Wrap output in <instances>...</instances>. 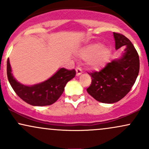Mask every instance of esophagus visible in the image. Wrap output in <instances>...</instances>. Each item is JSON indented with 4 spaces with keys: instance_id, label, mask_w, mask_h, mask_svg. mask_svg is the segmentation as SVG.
Listing matches in <instances>:
<instances>
[{
    "instance_id": "obj_1",
    "label": "esophagus",
    "mask_w": 149,
    "mask_h": 149,
    "mask_svg": "<svg viewBox=\"0 0 149 149\" xmlns=\"http://www.w3.org/2000/svg\"><path fill=\"white\" fill-rule=\"evenodd\" d=\"M76 76H79L80 75L82 74L83 71H82V69H80V67H77L76 69Z\"/></svg>"
}]
</instances>
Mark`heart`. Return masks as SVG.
Returning <instances> with one entry per match:
<instances>
[{"label":"heart","instance_id":"1","mask_svg":"<svg viewBox=\"0 0 149 149\" xmlns=\"http://www.w3.org/2000/svg\"><path fill=\"white\" fill-rule=\"evenodd\" d=\"M78 55L86 60V64L89 69L98 71L106 66L111 55L109 47L102 46L100 43H93L82 48Z\"/></svg>","mask_w":149,"mask_h":149}]
</instances>
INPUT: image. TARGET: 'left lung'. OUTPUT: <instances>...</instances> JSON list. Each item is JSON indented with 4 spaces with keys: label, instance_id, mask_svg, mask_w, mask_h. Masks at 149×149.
<instances>
[{
    "label": "left lung",
    "instance_id": "obj_1",
    "mask_svg": "<svg viewBox=\"0 0 149 149\" xmlns=\"http://www.w3.org/2000/svg\"><path fill=\"white\" fill-rule=\"evenodd\" d=\"M116 49L125 46L120 57L108 63L99 72L90 73L92 83L87 92L98 102L113 104L130 91L139 71V58L130 40L122 34L113 33Z\"/></svg>",
    "mask_w": 149,
    "mask_h": 149
}]
</instances>
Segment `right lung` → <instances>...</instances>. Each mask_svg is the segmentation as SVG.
Returning <instances> with one entry per match:
<instances>
[{
	"instance_id": "add662e5",
	"label": "right lung",
	"mask_w": 149,
	"mask_h": 149,
	"mask_svg": "<svg viewBox=\"0 0 149 149\" xmlns=\"http://www.w3.org/2000/svg\"><path fill=\"white\" fill-rule=\"evenodd\" d=\"M7 75L10 85L22 100L30 105L43 107L54 104L60 97L66 83L76 76V71L61 68L52 76L42 83L26 85L14 78L8 59Z\"/></svg>"
}]
</instances>
